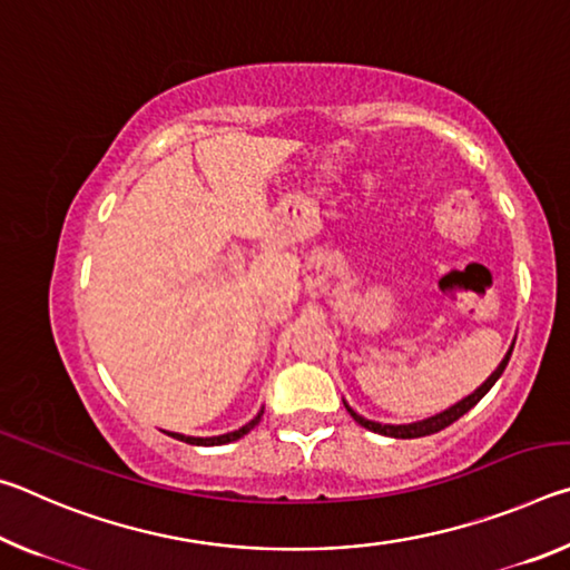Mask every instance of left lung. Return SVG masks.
Returning <instances> with one entry per match:
<instances>
[{
	"instance_id": "8db88e82",
	"label": "left lung",
	"mask_w": 570,
	"mask_h": 570,
	"mask_svg": "<svg viewBox=\"0 0 570 570\" xmlns=\"http://www.w3.org/2000/svg\"><path fill=\"white\" fill-rule=\"evenodd\" d=\"M510 354H513V346H510L508 350V354H505V360L500 362V366L498 370L490 374V377L480 384V387L472 392V394H468L465 400L462 402H458V404H452L450 410H445V412H440V414H435V417H428V420H422V422H412V424H380V422H372V420H364L362 414H356L350 404L344 402V407H346V412L352 414L354 417V422L356 424H362V428H366V430H372V432H380V435H384V438H400V440H412V438H424V435H435V432H440V430H445V428H450L452 422L455 420H460L462 414L465 412H470L472 407H475V404L485 397L488 394V390L493 387V384L498 382V377L500 374H503V370L508 366V360H510Z\"/></svg>"
}]
</instances>
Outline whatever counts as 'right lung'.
Wrapping results in <instances>:
<instances>
[{
  "mask_svg": "<svg viewBox=\"0 0 570 570\" xmlns=\"http://www.w3.org/2000/svg\"><path fill=\"white\" fill-rule=\"evenodd\" d=\"M262 414H264V410L256 414L254 420H250L248 424H244V428L240 430H236V432H228V435H218V438H186V435H176V432H170V438H176V440H180V442H188V445H204V448H210V445H226V442H234V440H238V438H244L246 432H250L258 424V420H262Z\"/></svg>",
  "mask_w": 570,
  "mask_h": 570,
  "instance_id": "1",
  "label": "right lung"
}]
</instances>
